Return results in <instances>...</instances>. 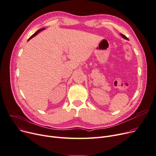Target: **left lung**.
<instances>
[{
    "label": "left lung",
    "mask_w": 156,
    "mask_h": 156,
    "mask_svg": "<svg viewBox=\"0 0 156 156\" xmlns=\"http://www.w3.org/2000/svg\"><path fill=\"white\" fill-rule=\"evenodd\" d=\"M121 36L123 37V38H125V39H128V38L125 36V35H123V34H121Z\"/></svg>",
    "instance_id": "obj_1"
}]
</instances>
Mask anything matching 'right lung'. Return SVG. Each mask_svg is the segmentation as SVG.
Here are the masks:
<instances>
[{"label":"right lung","instance_id":"add662e5","mask_svg":"<svg viewBox=\"0 0 156 156\" xmlns=\"http://www.w3.org/2000/svg\"><path fill=\"white\" fill-rule=\"evenodd\" d=\"M44 28H43V29H39V30H37V31H36V33H34V34H33V35H32V36H30V37H29V39H28V41H29V40H30V39H31V38H33V37H34V36H36V34H37V33H39V32H41V30H44Z\"/></svg>","mask_w":156,"mask_h":156}]
</instances>
